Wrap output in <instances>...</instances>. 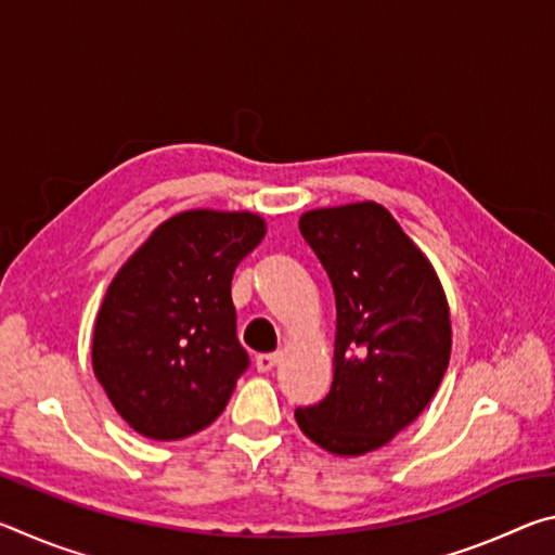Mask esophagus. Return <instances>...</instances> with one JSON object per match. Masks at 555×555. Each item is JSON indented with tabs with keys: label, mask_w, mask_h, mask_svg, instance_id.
<instances>
[{
	"label": "esophagus",
	"mask_w": 555,
	"mask_h": 555,
	"mask_svg": "<svg viewBox=\"0 0 555 555\" xmlns=\"http://www.w3.org/2000/svg\"><path fill=\"white\" fill-rule=\"evenodd\" d=\"M276 362H279V354H274V352H269V354H257V360H255V364H257V370L259 372H271L276 367Z\"/></svg>",
	"instance_id": "obj_1"
}]
</instances>
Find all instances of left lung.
Here are the masks:
<instances>
[{"label": "left lung", "instance_id": "8db88e82", "mask_svg": "<svg viewBox=\"0 0 555 555\" xmlns=\"http://www.w3.org/2000/svg\"><path fill=\"white\" fill-rule=\"evenodd\" d=\"M333 284V387L296 409L298 428L335 455H364L418 418L450 362V313L424 251L379 203L298 220Z\"/></svg>", "mask_w": 555, "mask_h": 555}]
</instances>
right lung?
Here are the masks:
<instances>
[{
    "label": "right lung",
    "instance_id": "add662e5",
    "mask_svg": "<svg viewBox=\"0 0 555 555\" xmlns=\"http://www.w3.org/2000/svg\"><path fill=\"white\" fill-rule=\"evenodd\" d=\"M264 232L255 212H178L112 279L92 335V370L137 434L181 440L228 406L249 367L232 274Z\"/></svg>",
    "mask_w": 555,
    "mask_h": 555
}]
</instances>
